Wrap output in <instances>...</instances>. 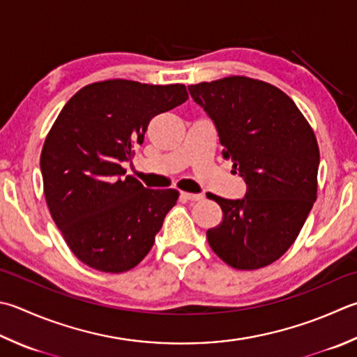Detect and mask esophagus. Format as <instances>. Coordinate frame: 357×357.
Returning a JSON list of instances; mask_svg holds the SVG:
<instances>
[{
	"mask_svg": "<svg viewBox=\"0 0 357 357\" xmlns=\"http://www.w3.org/2000/svg\"><path fill=\"white\" fill-rule=\"evenodd\" d=\"M181 196L188 200H192V202H197L204 199V194H194V192H181Z\"/></svg>",
	"mask_w": 357,
	"mask_h": 357,
	"instance_id": "obj_1",
	"label": "esophagus"
}]
</instances>
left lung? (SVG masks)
<instances>
[{"label": "left lung", "mask_w": 357, "mask_h": 357, "mask_svg": "<svg viewBox=\"0 0 357 357\" xmlns=\"http://www.w3.org/2000/svg\"><path fill=\"white\" fill-rule=\"evenodd\" d=\"M216 126L225 160L247 185L245 196H211L222 222L208 244L228 266L255 271L294 244L317 199L319 144L298 107L262 80L230 76L188 86Z\"/></svg>", "instance_id": "obj_1"}]
</instances>
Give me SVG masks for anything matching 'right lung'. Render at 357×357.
Returning <instances> with one entry per match:
<instances>
[{
	"mask_svg": "<svg viewBox=\"0 0 357 357\" xmlns=\"http://www.w3.org/2000/svg\"><path fill=\"white\" fill-rule=\"evenodd\" d=\"M188 99L185 85L113 79L80 89L45 139L40 169L50 213L71 252L100 272H127L155 242L178 191L149 190L124 161L151 119Z\"/></svg>",
	"mask_w": 357,
	"mask_h": 357,
	"instance_id": "1",
	"label": "right lung"
}]
</instances>
